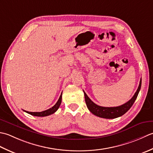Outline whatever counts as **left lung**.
<instances>
[{
	"label": "left lung",
	"instance_id": "obj_1",
	"mask_svg": "<svg viewBox=\"0 0 153 153\" xmlns=\"http://www.w3.org/2000/svg\"><path fill=\"white\" fill-rule=\"evenodd\" d=\"M141 79L140 80L139 85L137 90L135 94L131 98V99L129 100L125 103L124 104L120 105V106L117 107H102L100 106V105L96 104L95 103L93 102L91 100H90L88 96L84 91V94H85V102L87 105V108H88L90 111L95 116L102 117V118H105V119H114V118H116L118 117H120L123 116L126 112L128 111L131 107L132 106L133 103L135 102V100L137 97L139 92L140 91V89H141Z\"/></svg>",
	"mask_w": 153,
	"mask_h": 153
}]
</instances>
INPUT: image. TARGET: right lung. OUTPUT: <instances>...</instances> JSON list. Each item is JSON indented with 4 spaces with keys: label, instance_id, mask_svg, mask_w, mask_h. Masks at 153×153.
Returning <instances> with one entry per match:
<instances>
[{
    "label": "right lung",
    "instance_id": "obj_1",
    "mask_svg": "<svg viewBox=\"0 0 153 153\" xmlns=\"http://www.w3.org/2000/svg\"><path fill=\"white\" fill-rule=\"evenodd\" d=\"M61 99H62V93H61V94L60 96V97H59V98L58 100V101L53 105V106L51 108L48 109V110H45V111H41V112H30V111H25V110H24V111H26V113L32 115V116H37V117L48 116H49V115L55 113V112L58 110V108H59V106H60V105L61 104Z\"/></svg>",
    "mask_w": 153,
    "mask_h": 153
}]
</instances>
